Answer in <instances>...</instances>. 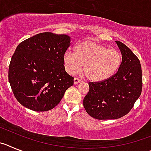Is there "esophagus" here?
<instances>
[{
    "label": "esophagus",
    "instance_id": "obj_1",
    "mask_svg": "<svg viewBox=\"0 0 151 151\" xmlns=\"http://www.w3.org/2000/svg\"><path fill=\"white\" fill-rule=\"evenodd\" d=\"M81 80H80V79H78V78H74V84H77V83H81Z\"/></svg>",
    "mask_w": 151,
    "mask_h": 151
}]
</instances>
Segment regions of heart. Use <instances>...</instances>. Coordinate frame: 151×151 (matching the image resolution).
Returning a JSON list of instances; mask_svg holds the SVG:
<instances>
[{"mask_svg": "<svg viewBox=\"0 0 151 151\" xmlns=\"http://www.w3.org/2000/svg\"><path fill=\"white\" fill-rule=\"evenodd\" d=\"M66 70L70 74L80 72L95 82L105 81L112 77L122 63L121 53L115 49L86 40L75 45L74 52L67 51L63 55Z\"/></svg>", "mask_w": 151, "mask_h": 151, "instance_id": "1", "label": "heart"}]
</instances>
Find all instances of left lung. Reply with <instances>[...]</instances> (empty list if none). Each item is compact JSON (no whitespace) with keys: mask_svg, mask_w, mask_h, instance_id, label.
I'll use <instances>...</instances> for the list:
<instances>
[{"mask_svg":"<svg viewBox=\"0 0 151 151\" xmlns=\"http://www.w3.org/2000/svg\"><path fill=\"white\" fill-rule=\"evenodd\" d=\"M116 43L122 54L117 72L101 82H89V91L83 99L86 111L98 119H116L125 116L142 93L139 59L124 43Z\"/></svg>","mask_w":151,"mask_h":151,"instance_id":"8db88e82","label":"left lung"}]
</instances>
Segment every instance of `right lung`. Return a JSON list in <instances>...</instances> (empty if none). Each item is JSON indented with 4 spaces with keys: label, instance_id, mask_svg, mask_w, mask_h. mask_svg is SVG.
<instances>
[{
    "label": "right lung",
    "instance_id": "1",
    "mask_svg": "<svg viewBox=\"0 0 151 151\" xmlns=\"http://www.w3.org/2000/svg\"><path fill=\"white\" fill-rule=\"evenodd\" d=\"M70 37L43 32L16 47L9 63L8 78L15 97L25 108L47 111L60 102L74 77L65 71L63 55Z\"/></svg>",
    "mask_w": 151,
    "mask_h": 151
}]
</instances>
